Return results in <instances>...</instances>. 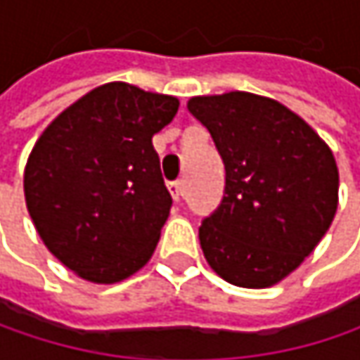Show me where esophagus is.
I'll list each match as a JSON object with an SVG mask.
<instances>
[{"label": "esophagus", "instance_id": "34e87169", "mask_svg": "<svg viewBox=\"0 0 360 360\" xmlns=\"http://www.w3.org/2000/svg\"><path fill=\"white\" fill-rule=\"evenodd\" d=\"M169 191H171L173 200H179V195L183 193V183L181 181H171L169 183Z\"/></svg>", "mask_w": 360, "mask_h": 360}]
</instances>
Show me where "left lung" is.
<instances>
[{
  "instance_id": "1",
  "label": "left lung",
  "mask_w": 360,
  "mask_h": 360,
  "mask_svg": "<svg viewBox=\"0 0 360 360\" xmlns=\"http://www.w3.org/2000/svg\"><path fill=\"white\" fill-rule=\"evenodd\" d=\"M187 110L225 165V193L200 225L208 264L240 288H269L315 250L338 210V167L292 110L246 91L198 96Z\"/></svg>"
}]
</instances>
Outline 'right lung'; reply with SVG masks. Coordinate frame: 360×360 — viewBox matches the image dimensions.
<instances>
[{
	"label": "right lung",
	"mask_w": 360,
	"mask_h": 360,
	"mask_svg": "<svg viewBox=\"0 0 360 360\" xmlns=\"http://www.w3.org/2000/svg\"><path fill=\"white\" fill-rule=\"evenodd\" d=\"M177 110L173 96L106 83L37 139L27 208L47 250L79 277L116 283L152 258L173 204L152 137Z\"/></svg>",
	"instance_id": "right-lung-1"
}]
</instances>
